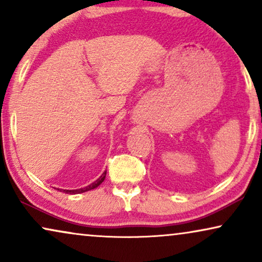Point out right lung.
<instances>
[{"label": "right lung", "mask_w": 262, "mask_h": 262, "mask_svg": "<svg viewBox=\"0 0 262 262\" xmlns=\"http://www.w3.org/2000/svg\"><path fill=\"white\" fill-rule=\"evenodd\" d=\"M105 178H106V171H103L102 175L98 179V180L94 181L93 184H91L89 186H87V187H83V188H80V189H60V191L67 193V194H77V193H83V192L91 191V189H94V188L98 187V186L101 184L103 180H105Z\"/></svg>", "instance_id": "obj_1"}]
</instances>
